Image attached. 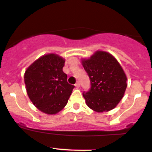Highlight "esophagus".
<instances>
[{
	"label": "esophagus",
	"instance_id": "obj_1",
	"mask_svg": "<svg viewBox=\"0 0 152 152\" xmlns=\"http://www.w3.org/2000/svg\"><path fill=\"white\" fill-rule=\"evenodd\" d=\"M75 87H77V88H79V87H80V84H79V82H77V83H76V85H75Z\"/></svg>",
	"mask_w": 152,
	"mask_h": 152
}]
</instances>
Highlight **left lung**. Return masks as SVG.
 <instances>
[{
    "mask_svg": "<svg viewBox=\"0 0 152 152\" xmlns=\"http://www.w3.org/2000/svg\"><path fill=\"white\" fill-rule=\"evenodd\" d=\"M82 64L90 78L91 87L83 93L87 105L97 113L113 110L124 97L127 78L117 59L108 52L97 50Z\"/></svg>",
    "mask_w": 152,
    "mask_h": 152,
    "instance_id": "obj_1",
    "label": "left lung"
}]
</instances>
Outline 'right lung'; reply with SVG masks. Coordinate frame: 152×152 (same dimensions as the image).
Masks as SVG:
<instances>
[{"mask_svg": "<svg viewBox=\"0 0 152 152\" xmlns=\"http://www.w3.org/2000/svg\"><path fill=\"white\" fill-rule=\"evenodd\" d=\"M65 59L56 53L40 56L24 74L27 94L33 104L48 115H55L67 104L74 86L62 70Z\"/></svg>", "mask_w": 152, "mask_h": 152, "instance_id": "add662e5", "label": "right lung"}]
</instances>
